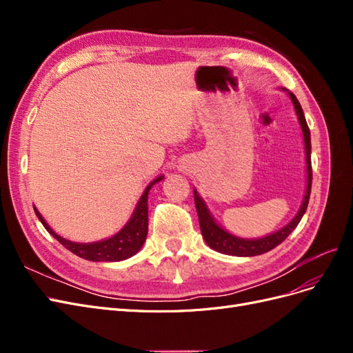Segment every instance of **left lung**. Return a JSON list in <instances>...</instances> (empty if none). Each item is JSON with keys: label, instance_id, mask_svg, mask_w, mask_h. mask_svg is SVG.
<instances>
[{"label": "left lung", "instance_id": "1", "mask_svg": "<svg viewBox=\"0 0 353 353\" xmlns=\"http://www.w3.org/2000/svg\"><path fill=\"white\" fill-rule=\"evenodd\" d=\"M292 99V103L294 105V110L297 114L299 123H301L302 132H303V140H305V154H306V172H307V185L305 191V197L301 209H299L297 215L287 223L285 227L281 230L275 231L270 236H265L261 239H240L232 236L228 231L219 227L216 221L213 219L210 215L209 209L206 208L205 201L199 196L197 190H194V203H196V209H197V215H199V222H200V230L203 234V239L208 243V245L213 250H216L223 254H232V256H258L262 253H266L272 250L276 245L281 244L296 227L297 223L301 222L302 216L305 215L307 203H309V196H311V187H312V165H311V132H309V128L305 119V114L302 110L301 103L297 101L296 95L293 92H288Z\"/></svg>", "mask_w": 353, "mask_h": 353}]
</instances>
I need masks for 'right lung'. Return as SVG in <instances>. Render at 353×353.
Instances as JSON below:
<instances>
[{
	"instance_id": "obj_1",
	"label": "right lung",
	"mask_w": 353,
	"mask_h": 353,
	"mask_svg": "<svg viewBox=\"0 0 353 353\" xmlns=\"http://www.w3.org/2000/svg\"><path fill=\"white\" fill-rule=\"evenodd\" d=\"M162 179L163 176L160 175L159 178H156L147 185L141 199L138 200V205L132 213L131 219L128 221L126 225L119 232L114 234L113 237L101 240V241L74 243V241L63 239L48 227V223L46 222L44 218H42V215L38 212L37 208H34V210L42 225H44V228L51 234V236L54 237L60 244L65 245L68 250L79 256V258L92 261V262H119V261L131 258V256H134L143 248L147 237V231H148V206H147L148 191H150V188L156 183H159V181Z\"/></svg>"
}]
</instances>
